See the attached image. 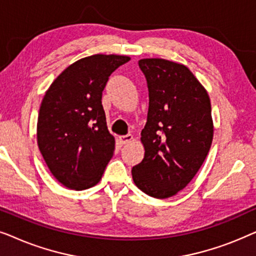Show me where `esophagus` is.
<instances>
[{"instance_id":"1","label":"esophagus","mask_w":256,"mask_h":256,"mask_svg":"<svg viewBox=\"0 0 256 256\" xmlns=\"http://www.w3.org/2000/svg\"><path fill=\"white\" fill-rule=\"evenodd\" d=\"M132 140H134V136H132V134L120 136V142L122 143V144H127V143H130Z\"/></svg>"}]
</instances>
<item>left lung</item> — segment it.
I'll list each match as a JSON object with an SVG mask.
<instances>
[{"label": "left lung", "instance_id": "obj_1", "mask_svg": "<svg viewBox=\"0 0 256 256\" xmlns=\"http://www.w3.org/2000/svg\"><path fill=\"white\" fill-rule=\"evenodd\" d=\"M149 90L146 124L141 132L142 162L132 180L150 197L177 194L196 176L213 140L208 90L186 66L162 58L138 60Z\"/></svg>", "mask_w": 256, "mask_h": 256}]
</instances>
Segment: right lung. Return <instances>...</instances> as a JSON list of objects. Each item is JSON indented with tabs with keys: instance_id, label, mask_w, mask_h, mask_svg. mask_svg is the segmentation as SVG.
I'll list each match as a JSON object with an SVG mask.
<instances>
[{
	"instance_id": "add662e5",
	"label": "right lung",
	"mask_w": 256,
	"mask_h": 256,
	"mask_svg": "<svg viewBox=\"0 0 256 256\" xmlns=\"http://www.w3.org/2000/svg\"><path fill=\"white\" fill-rule=\"evenodd\" d=\"M128 56L93 54L68 66L48 87L37 121V144L48 170L65 188L82 191L99 183L115 138L101 104L108 76Z\"/></svg>"
}]
</instances>
